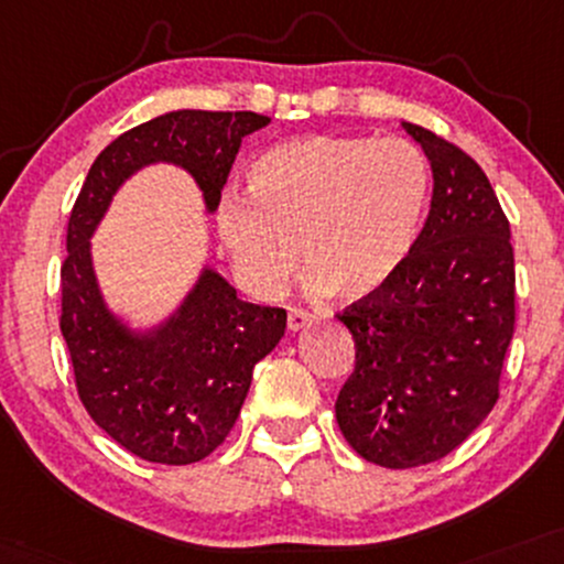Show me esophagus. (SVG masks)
<instances>
[{
    "label": "esophagus",
    "instance_id": "34e87169",
    "mask_svg": "<svg viewBox=\"0 0 564 564\" xmlns=\"http://www.w3.org/2000/svg\"><path fill=\"white\" fill-rule=\"evenodd\" d=\"M310 323H312V315L307 310L289 307V330H302V328H307Z\"/></svg>",
    "mask_w": 564,
    "mask_h": 564
}]
</instances>
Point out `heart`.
I'll list each match as a JSON object with an SVG mask.
<instances>
[{"label": "heart", "mask_w": 564, "mask_h": 564, "mask_svg": "<svg viewBox=\"0 0 564 564\" xmlns=\"http://www.w3.org/2000/svg\"><path fill=\"white\" fill-rule=\"evenodd\" d=\"M249 199L217 209V234L247 289L275 296L302 262L315 291L381 294L423 228L431 167L410 139L310 135L260 154Z\"/></svg>", "instance_id": "obj_1"}]
</instances>
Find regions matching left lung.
I'll list each match as a JSON object with an SVG mask.
<instances>
[{
    "mask_svg": "<svg viewBox=\"0 0 564 564\" xmlns=\"http://www.w3.org/2000/svg\"><path fill=\"white\" fill-rule=\"evenodd\" d=\"M404 128L431 160L429 220L389 286L336 315L355 338L338 429L393 470L436 463L484 423L514 334L510 220L491 183L457 144Z\"/></svg>",
    "mask_w": 564,
    "mask_h": 564,
    "instance_id": "1",
    "label": "left lung"
}]
</instances>
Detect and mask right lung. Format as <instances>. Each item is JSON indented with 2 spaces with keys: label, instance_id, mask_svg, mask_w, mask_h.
<instances>
[{
  "label": "right lung",
  "instance_id": "right-lung-1",
  "mask_svg": "<svg viewBox=\"0 0 564 564\" xmlns=\"http://www.w3.org/2000/svg\"><path fill=\"white\" fill-rule=\"evenodd\" d=\"M270 118L257 112L178 110L120 133L101 149L67 220L63 330L76 389L107 436L147 463L192 465L226 441L247 399L252 370L286 330V310L243 302L205 270L178 315L133 336L101 302L88 236L128 175L175 162L194 175L207 209L220 205L243 135Z\"/></svg>",
  "mask_w": 564,
  "mask_h": 564
}]
</instances>
